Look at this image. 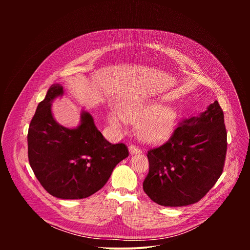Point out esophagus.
Segmentation results:
<instances>
[{"label":"esophagus","instance_id":"34e87169","mask_svg":"<svg viewBox=\"0 0 250 250\" xmlns=\"http://www.w3.org/2000/svg\"><path fill=\"white\" fill-rule=\"evenodd\" d=\"M129 152L131 154H137V153H140V149L137 148L135 146H129Z\"/></svg>","mask_w":250,"mask_h":250}]
</instances>
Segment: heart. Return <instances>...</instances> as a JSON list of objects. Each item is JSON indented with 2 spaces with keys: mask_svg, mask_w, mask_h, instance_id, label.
<instances>
[{
  "mask_svg": "<svg viewBox=\"0 0 250 250\" xmlns=\"http://www.w3.org/2000/svg\"><path fill=\"white\" fill-rule=\"evenodd\" d=\"M177 112L170 105L158 103L136 101L123 106L121 116L117 113L109 115V123L116 129H122L125 121L136 124L137 136L147 144H159L171 134Z\"/></svg>",
  "mask_w": 250,
  "mask_h": 250,
  "instance_id": "b5f03b06",
  "label": "heart"
}]
</instances>
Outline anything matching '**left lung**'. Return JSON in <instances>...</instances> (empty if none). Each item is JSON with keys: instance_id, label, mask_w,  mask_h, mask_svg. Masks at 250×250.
Returning a JSON list of instances; mask_svg holds the SVG:
<instances>
[{"instance_id": "obj_1", "label": "left lung", "mask_w": 250, "mask_h": 250, "mask_svg": "<svg viewBox=\"0 0 250 250\" xmlns=\"http://www.w3.org/2000/svg\"><path fill=\"white\" fill-rule=\"evenodd\" d=\"M227 146L224 112L215 101L199 117L181 122L164 145L147 151L145 192L165 207L199 202L223 173Z\"/></svg>"}]
</instances>
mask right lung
Segmentation results:
<instances>
[{"label":"right lung","mask_w":250,"mask_h":250,"mask_svg":"<svg viewBox=\"0 0 250 250\" xmlns=\"http://www.w3.org/2000/svg\"><path fill=\"white\" fill-rule=\"evenodd\" d=\"M63 95L53 84L35 112L27 132L30 167L42 186L59 199L76 200L98 192L108 182L116 165L128 156L125 145H112L83 112L81 124L67 128L54 120L51 102Z\"/></svg>","instance_id":"obj_1"}]
</instances>
